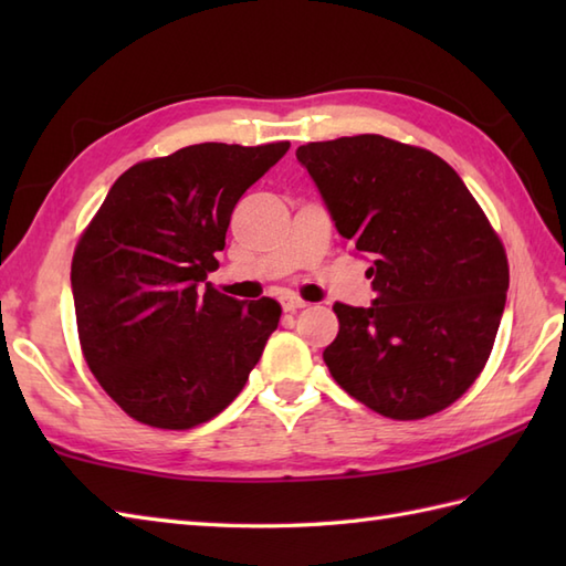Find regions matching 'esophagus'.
Listing matches in <instances>:
<instances>
[{
    "label": "esophagus",
    "mask_w": 566,
    "mask_h": 566,
    "mask_svg": "<svg viewBox=\"0 0 566 566\" xmlns=\"http://www.w3.org/2000/svg\"><path fill=\"white\" fill-rule=\"evenodd\" d=\"M282 302V308L284 311H290V314H294V311H298V308H306L308 304L304 302V298H298V296H292V294H286V296H282L280 298Z\"/></svg>",
    "instance_id": "34e87169"
}]
</instances>
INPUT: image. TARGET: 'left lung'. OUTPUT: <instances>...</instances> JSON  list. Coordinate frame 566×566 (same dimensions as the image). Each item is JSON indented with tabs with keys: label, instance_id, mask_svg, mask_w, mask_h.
I'll return each mask as SVG.
<instances>
[{
	"label": "left lung",
	"instance_id": "1",
	"mask_svg": "<svg viewBox=\"0 0 566 566\" xmlns=\"http://www.w3.org/2000/svg\"><path fill=\"white\" fill-rule=\"evenodd\" d=\"M296 160L377 292L333 306V379L394 420L442 411L484 369L506 306V250L482 207L436 153L375 134L308 143Z\"/></svg>",
	"mask_w": 566,
	"mask_h": 566
}]
</instances>
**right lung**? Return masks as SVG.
<instances>
[{
  "label": "right lung",
  "mask_w": 566,
  "mask_h": 566,
  "mask_svg": "<svg viewBox=\"0 0 566 566\" xmlns=\"http://www.w3.org/2000/svg\"><path fill=\"white\" fill-rule=\"evenodd\" d=\"M290 143H199L116 179L72 258L84 359L102 389L165 430L207 423L245 387L282 306L200 292L238 199Z\"/></svg>",
  "instance_id": "right-lung-1"
}]
</instances>
